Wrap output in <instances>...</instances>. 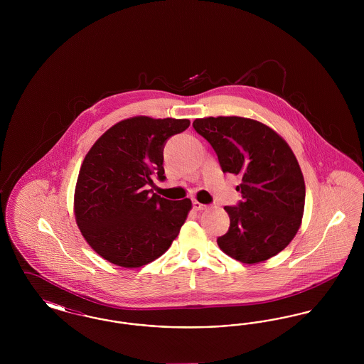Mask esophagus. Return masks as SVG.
Returning a JSON list of instances; mask_svg holds the SVG:
<instances>
[{"mask_svg": "<svg viewBox=\"0 0 364 364\" xmlns=\"http://www.w3.org/2000/svg\"><path fill=\"white\" fill-rule=\"evenodd\" d=\"M192 208H193V210L199 211V210H205V208H208V206H206V205H203V203H200V202H198V200H193V203H192Z\"/></svg>", "mask_w": 364, "mask_h": 364, "instance_id": "1", "label": "esophagus"}]
</instances>
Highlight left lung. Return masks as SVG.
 I'll use <instances>...</instances> for the list:
<instances>
[{"label": "left lung", "instance_id": "8db88e82", "mask_svg": "<svg viewBox=\"0 0 364 364\" xmlns=\"http://www.w3.org/2000/svg\"><path fill=\"white\" fill-rule=\"evenodd\" d=\"M218 156L224 173L242 177L237 206H225L229 230L220 248L233 259L252 264L270 259L292 242L304 213L306 184L288 143L274 129L237 116L192 122Z\"/></svg>", "mask_w": 364, "mask_h": 364}]
</instances>
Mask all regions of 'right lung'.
<instances>
[{
	"instance_id": "obj_1",
	"label": "right lung",
	"mask_w": 364,
	"mask_h": 364,
	"mask_svg": "<svg viewBox=\"0 0 364 364\" xmlns=\"http://www.w3.org/2000/svg\"><path fill=\"white\" fill-rule=\"evenodd\" d=\"M190 127L187 119L136 116L114 124L80 166L73 211L88 245L105 260L134 269L147 264L177 237L190 199L169 200L146 190L151 176L165 180L164 146Z\"/></svg>"
}]
</instances>
